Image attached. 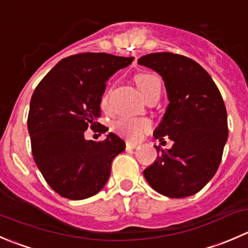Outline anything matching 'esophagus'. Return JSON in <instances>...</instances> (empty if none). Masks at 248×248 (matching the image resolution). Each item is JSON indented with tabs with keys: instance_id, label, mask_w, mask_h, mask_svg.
<instances>
[{
	"instance_id": "esophagus-1",
	"label": "esophagus",
	"mask_w": 248,
	"mask_h": 248,
	"mask_svg": "<svg viewBox=\"0 0 248 248\" xmlns=\"http://www.w3.org/2000/svg\"><path fill=\"white\" fill-rule=\"evenodd\" d=\"M138 146V143H133V141H126L127 149H136Z\"/></svg>"
}]
</instances>
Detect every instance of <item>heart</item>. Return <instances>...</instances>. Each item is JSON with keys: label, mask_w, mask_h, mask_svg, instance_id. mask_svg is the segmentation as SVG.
Wrapping results in <instances>:
<instances>
[{"label": "heart", "mask_w": 248, "mask_h": 248, "mask_svg": "<svg viewBox=\"0 0 248 248\" xmlns=\"http://www.w3.org/2000/svg\"><path fill=\"white\" fill-rule=\"evenodd\" d=\"M134 81H136L139 91H140V93L145 99L150 97V95L155 94V93L161 92V81L155 74H137L134 76ZM103 103H105V99L103 100ZM150 128L151 122L145 119H129V117H124V119H121L117 122H115L114 124V129L117 133L122 134V136L131 139V140L140 139L145 132L150 131Z\"/></svg>", "instance_id": "1"}]
</instances>
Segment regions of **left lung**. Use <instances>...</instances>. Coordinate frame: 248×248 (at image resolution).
<instances>
[{"instance_id": "left-lung-1", "label": "left lung", "mask_w": 248, "mask_h": 248, "mask_svg": "<svg viewBox=\"0 0 248 248\" xmlns=\"http://www.w3.org/2000/svg\"><path fill=\"white\" fill-rule=\"evenodd\" d=\"M139 65L162 78L168 104L154 137L170 149L156 145L158 157L144 170L151 188L173 199L199 193L219 167L228 139V119L219 90L207 71L184 55L151 53Z\"/></svg>"}]
</instances>
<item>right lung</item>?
<instances>
[{"label":"right lung","instance_id":"1","mask_svg":"<svg viewBox=\"0 0 248 248\" xmlns=\"http://www.w3.org/2000/svg\"><path fill=\"white\" fill-rule=\"evenodd\" d=\"M134 58L81 53L64 58L31 97L28 129L33 160L50 188L63 198L83 200L99 193L111 162L126 144L110 132L103 141L86 140L95 128L105 83ZM107 129L103 126V133Z\"/></svg>","mask_w":248,"mask_h":248}]
</instances>
